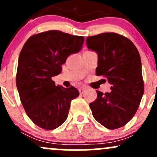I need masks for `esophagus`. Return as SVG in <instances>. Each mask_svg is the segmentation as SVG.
Returning <instances> with one entry per match:
<instances>
[{
	"label": "esophagus",
	"mask_w": 157,
	"mask_h": 157,
	"mask_svg": "<svg viewBox=\"0 0 157 157\" xmlns=\"http://www.w3.org/2000/svg\"><path fill=\"white\" fill-rule=\"evenodd\" d=\"M85 91H86V89H84V88H80V89H79V92H80V94H83Z\"/></svg>",
	"instance_id": "1"
}]
</instances>
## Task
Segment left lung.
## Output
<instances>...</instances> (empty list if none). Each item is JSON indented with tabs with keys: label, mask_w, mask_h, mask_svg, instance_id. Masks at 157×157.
Here are the masks:
<instances>
[{
	"label": "left lung",
	"mask_w": 157,
	"mask_h": 157,
	"mask_svg": "<svg viewBox=\"0 0 157 157\" xmlns=\"http://www.w3.org/2000/svg\"><path fill=\"white\" fill-rule=\"evenodd\" d=\"M89 49L98 56L97 75H103L111 85V91H97L90 103L93 117L108 129L127 124L137 111L144 93L140 55L127 37L105 32L86 39Z\"/></svg>",
	"instance_id": "1"
}]
</instances>
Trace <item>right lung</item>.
I'll return each instance as SVG.
<instances>
[{"label":"right lung","mask_w":157,"mask_h":157,"mask_svg":"<svg viewBox=\"0 0 157 157\" xmlns=\"http://www.w3.org/2000/svg\"><path fill=\"white\" fill-rule=\"evenodd\" d=\"M82 36L50 30L32 35L18 58L16 85L21 103L35 125L53 130L68 117L71 102L80 95L76 88L56 86L52 77L62 71L68 56L77 53Z\"/></svg>","instance_id":"obj_1"}]
</instances>
